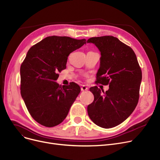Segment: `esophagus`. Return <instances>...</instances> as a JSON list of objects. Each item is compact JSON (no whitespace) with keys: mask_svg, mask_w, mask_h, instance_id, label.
I'll return each mask as SVG.
<instances>
[{"mask_svg":"<svg viewBox=\"0 0 160 160\" xmlns=\"http://www.w3.org/2000/svg\"><path fill=\"white\" fill-rule=\"evenodd\" d=\"M88 89V88L86 86H82V87H81V90L82 92H86V91H87V90Z\"/></svg>","mask_w":160,"mask_h":160,"instance_id":"1","label":"esophagus"}]
</instances>
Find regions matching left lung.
Instances as JSON below:
<instances>
[{"instance_id": "obj_1", "label": "left lung", "mask_w": 160, "mask_h": 160, "mask_svg": "<svg viewBox=\"0 0 160 160\" xmlns=\"http://www.w3.org/2000/svg\"><path fill=\"white\" fill-rule=\"evenodd\" d=\"M101 52L100 67L96 83L109 84L106 92L97 86L90 88L94 101L88 106L93 122L103 128H114L133 112L139 99L141 68L132 48L112 36L90 38Z\"/></svg>"}]
</instances>
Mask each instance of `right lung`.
Wrapping results in <instances>:
<instances>
[{
    "mask_svg": "<svg viewBox=\"0 0 160 160\" xmlns=\"http://www.w3.org/2000/svg\"><path fill=\"white\" fill-rule=\"evenodd\" d=\"M86 39L51 36L32 46L20 67L21 95L32 118L48 128L58 126L67 117L80 92L74 82L59 86L58 72L66 68L68 56Z\"/></svg>",
    "mask_w": 160,
    "mask_h": 160,
    "instance_id": "add662e5",
    "label": "right lung"
}]
</instances>
